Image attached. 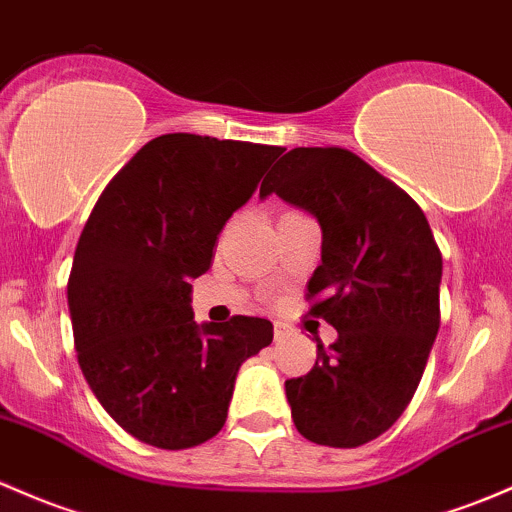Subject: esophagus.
I'll return each mask as SVG.
<instances>
[{
	"mask_svg": "<svg viewBox=\"0 0 512 512\" xmlns=\"http://www.w3.org/2000/svg\"><path fill=\"white\" fill-rule=\"evenodd\" d=\"M287 338V328H284V324H274V341H284Z\"/></svg>",
	"mask_w": 512,
	"mask_h": 512,
	"instance_id": "34e87169",
	"label": "esophagus"
}]
</instances>
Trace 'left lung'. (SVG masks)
I'll return each mask as SVG.
<instances>
[{"label":"left lung","mask_w":512,"mask_h":512,"mask_svg":"<svg viewBox=\"0 0 512 512\" xmlns=\"http://www.w3.org/2000/svg\"><path fill=\"white\" fill-rule=\"evenodd\" d=\"M321 225L309 314L338 331L311 373L284 383L301 437L353 449L410 405L439 331L441 252L422 208L338 147H297L262 181Z\"/></svg>","instance_id":"obj_1"}]
</instances>
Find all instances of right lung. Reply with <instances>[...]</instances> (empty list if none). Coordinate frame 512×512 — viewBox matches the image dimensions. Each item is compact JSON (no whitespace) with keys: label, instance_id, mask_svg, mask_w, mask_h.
<instances>
[{"label":"right lung","instance_id":"1","mask_svg":"<svg viewBox=\"0 0 512 512\" xmlns=\"http://www.w3.org/2000/svg\"><path fill=\"white\" fill-rule=\"evenodd\" d=\"M282 147L161 134L95 203L68 279L78 363L105 412L157 449H191L223 429L240 365L272 324H196L191 279Z\"/></svg>","mask_w":512,"mask_h":512}]
</instances>
